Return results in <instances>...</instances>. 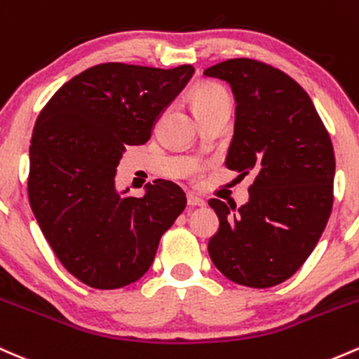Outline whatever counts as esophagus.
<instances>
[{"instance_id": "34e87169", "label": "esophagus", "mask_w": 359, "mask_h": 359, "mask_svg": "<svg viewBox=\"0 0 359 359\" xmlns=\"http://www.w3.org/2000/svg\"><path fill=\"white\" fill-rule=\"evenodd\" d=\"M187 206L189 208H203V206H206V201L198 198V196H194V194H187Z\"/></svg>"}]
</instances>
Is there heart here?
<instances>
[{"label": "heart", "instance_id": "obj_1", "mask_svg": "<svg viewBox=\"0 0 359 359\" xmlns=\"http://www.w3.org/2000/svg\"><path fill=\"white\" fill-rule=\"evenodd\" d=\"M191 100H192V109H194V112L198 114L201 110L215 107V105L223 104V102H230V98H228L226 92H224L223 88H219L218 85L204 83V85H199L198 88L192 92ZM189 172L191 173L198 172V165L196 163L189 165Z\"/></svg>", "mask_w": 359, "mask_h": 359}]
</instances>
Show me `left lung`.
I'll list each match as a JSON object with an SVG mask.
<instances>
[{
  "label": "left lung",
  "instance_id": "8db88e82",
  "mask_svg": "<svg viewBox=\"0 0 359 359\" xmlns=\"http://www.w3.org/2000/svg\"><path fill=\"white\" fill-rule=\"evenodd\" d=\"M204 74L226 81L237 102L224 165L240 177L255 175L249 203L238 210L210 201L219 230L208 252L230 281L271 288L300 269L329 222L332 141L309 93L281 69L238 57Z\"/></svg>",
  "mask_w": 359,
  "mask_h": 359
}]
</instances>
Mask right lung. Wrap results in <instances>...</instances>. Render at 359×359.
<instances>
[{
    "instance_id": "right-lung-1",
    "label": "right lung",
    "mask_w": 359,
    "mask_h": 359,
    "mask_svg": "<svg viewBox=\"0 0 359 359\" xmlns=\"http://www.w3.org/2000/svg\"><path fill=\"white\" fill-rule=\"evenodd\" d=\"M192 73L191 65L92 66L66 81L35 121L30 208L59 262L90 288L137 281L186 208V194L170 180L156 179L143 198H133L116 191L114 177L126 147L147 143Z\"/></svg>"
}]
</instances>
